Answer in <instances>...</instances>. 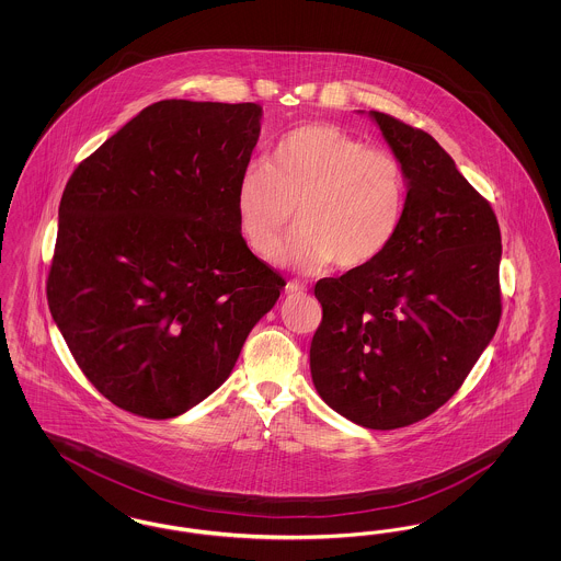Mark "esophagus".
I'll use <instances>...</instances> for the list:
<instances>
[{
	"mask_svg": "<svg viewBox=\"0 0 561 561\" xmlns=\"http://www.w3.org/2000/svg\"><path fill=\"white\" fill-rule=\"evenodd\" d=\"M286 294L288 296H300V294H307V288L302 284H298V282H288L286 284Z\"/></svg>",
	"mask_w": 561,
	"mask_h": 561,
	"instance_id": "esophagus-1",
	"label": "esophagus"
}]
</instances>
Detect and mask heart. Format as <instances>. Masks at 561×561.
I'll return each instance as SVG.
<instances>
[{
  "mask_svg": "<svg viewBox=\"0 0 561 561\" xmlns=\"http://www.w3.org/2000/svg\"><path fill=\"white\" fill-rule=\"evenodd\" d=\"M405 206L401 161L330 124L284 134L267 168L248 165L236 187L241 238L261 259L279 248L294 210L298 229L279 261L307 273L374 263L398 238Z\"/></svg>",
  "mask_w": 561,
  "mask_h": 561,
  "instance_id": "b5f03b06",
  "label": "heart"
}]
</instances>
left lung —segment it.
<instances>
[{
  "mask_svg": "<svg viewBox=\"0 0 561 561\" xmlns=\"http://www.w3.org/2000/svg\"><path fill=\"white\" fill-rule=\"evenodd\" d=\"M408 179V206L389 250L316 284L320 328L313 385L362 427H408L453 398L501 321L496 214L439 142L370 111Z\"/></svg>",
  "mask_w": 561,
  "mask_h": 561,
  "instance_id": "8db88e82",
  "label": "left lung"
}]
</instances>
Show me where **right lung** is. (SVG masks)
Instances as JSON below:
<instances>
[{
	"label": "right lung",
	"mask_w": 561,
	"mask_h": 561,
	"mask_svg": "<svg viewBox=\"0 0 561 561\" xmlns=\"http://www.w3.org/2000/svg\"><path fill=\"white\" fill-rule=\"evenodd\" d=\"M261 117L256 103H153L62 191L48 307L85 378L136 416L214 393L286 286L236 216Z\"/></svg>",
	"instance_id": "1"
}]
</instances>
